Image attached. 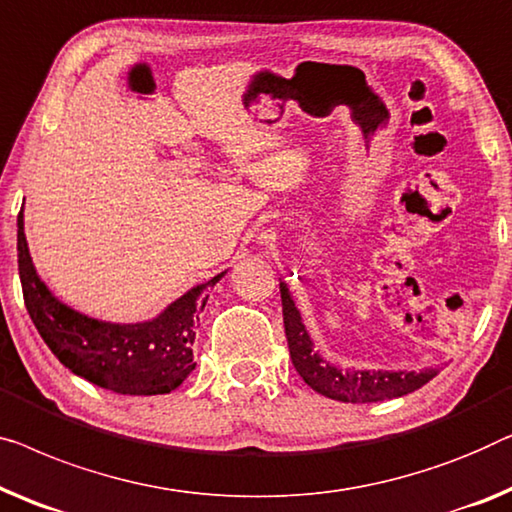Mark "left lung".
Wrapping results in <instances>:
<instances>
[{
  "label": "left lung",
  "mask_w": 512,
  "mask_h": 512,
  "mask_svg": "<svg viewBox=\"0 0 512 512\" xmlns=\"http://www.w3.org/2000/svg\"><path fill=\"white\" fill-rule=\"evenodd\" d=\"M281 291V309H284V328L288 339V351H291L293 367L298 369L311 390L325 395L337 402L348 404H372L383 399H395L422 388L436 376V369H422V372H355V369H342L325 362L314 351L311 339L302 325L300 311L288 293L286 284H279Z\"/></svg>",
  "instance_id": "8db88e82"
}]
</instances>
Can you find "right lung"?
<instances>
[{"instance_id": "add662e5", "label": "right lung", "mask_w": 512, "mask_h": 512, "mask_svg": "<svg viewBox=\"0 0 512 512\" xmlns=\"http://www.w3.org/2000/svg\"><path fill=\"white\" fill-rule=\"evenodd\" d=\"M18 272L22 298L55 358L73 374L117 395H166L194 372V339L207 288L217 274L191 288L145 323H106L62 305L39 279L18 214Z\"/></svg>"}]
</instances>
